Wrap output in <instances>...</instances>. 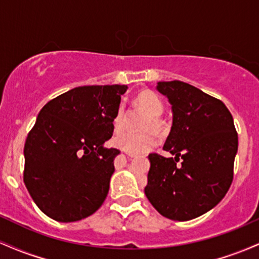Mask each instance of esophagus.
Listing matches in <instances>:
<instances>
[{
    "mask_svg": "<svg viewBox=\"0 0 259 259\" xmlns=\"http://www.w3.org/2000/svg\"><path fill=\"white\" fill-rule=\"evenodd\" d=\"M125 154L127 157H130V158H134V157H136L135 153H132V152H125Z\"/></svg>",
    "mask_w": 259,
    "mask_h": 259,
    "instance_id": "34e87169",
    "label": "esophagus"
}]
</instances>
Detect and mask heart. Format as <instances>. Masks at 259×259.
<instances>
[{"label":"heart","mask_w":259,"mask_h":259,"mask_svg":"<svg viewBox=\"0 0 259 259\" xmlns=\"http://www.w3.org/2000/svg\"><path fill=\"white\" fill-rule=\"evenodd\" d=\"M136 105L140 108L144 109L147 113L148 117L145 119V123L142 127L148 132L144 133H124L120 135L115 136L113 140V144L120 150L126 151V152H132L135 154L148 152L150 150L156 146L158 139H157L156 134L150 132V129L154 130H162L163 123L160 120L159 115L162 114L164 106H163L162 100L156 92L145 90L136 96ZM126 123V113L125 107L123 105L118 106L117 111L113 115V129L115 133H121L125 127Z\"/></svg>","instance_id":"obj_1"}]
</instances>
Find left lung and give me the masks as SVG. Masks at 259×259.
Here are the masks:
<instances>
[{
  "label": "left lung",
  "mask_w": 259,
  "mask_h": 259,
  "mask_svg": "<svg viewBox=\"0 0 259 259\" xmlns=\"http://www.w3.org/2000/svg\"><path fill=\"white\" fill-rule=\"evenodd\" d=\"M157 90L171 105L173 125L163 150L175 157L148 154L145 195L163 217L186 222L212 209L228 192L237 133L227 106L200 89L173 80L159 81Z\"/></svg>",
  "instance_id": "obj_1"
}]
</instances>
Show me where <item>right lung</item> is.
Masks as SVG:
<instances>
[{
    "mask_svg": "<svg viewBox=\"0 0 259 259\" xmlns=\"http://www.w3.org/2000/svg\"><path fill=\"white\" fill-rule=\"evenodd\" d=\"M126 85H88L47 102L29 132L23 179L36 206L50 218L69 223L102 206L114 173L117 148L113 115Z\"/></svg>",
    "mask_w": 259,
    "mask_h": 259,
    "instance_id": "1",
    "label": "right lung"
}]
</instances>
